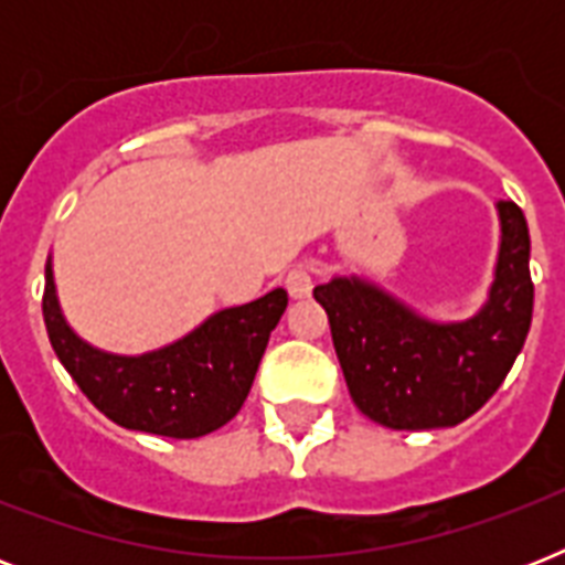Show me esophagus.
Returning <instances> with one entry per match:
<instances>
[{
    "label": "esophagus",
    "mask_w": 565,
    "mask_h": 565,
    "mask_svg": "<svg viewBox=\"0 0 565 565\" xmlns=\"http://www.w3.org/2000/svg\"><path fill=\"white\" fill-rule=\"evenodd\" d=\"M284 287H287L292 299H308L310 292H313V275L308 269H290L287 278H284Z\"/></svg>",
    "instance_id": "34e87169"
}]
</instances>
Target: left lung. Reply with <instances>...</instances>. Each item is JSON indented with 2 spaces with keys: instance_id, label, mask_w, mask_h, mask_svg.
Masks as SVG:
<instances>
[{
  "instance_id": "left-lung-1",
  "label": "left lung",
  "mask_w": 565,
  "mask_h": 565,
  "mask_svg": "<svg viewBox=\"0 0 565 565\" xmlns=\"http://www.w3.org/2000/svg\"><path fill=\"white\" fill-rule=\"evenodd\" d=\"M495 211L492 284L469 319L425 317L361 275H334L313 290L331 322L352 402L377 425L430 430L469 419L522 352L534 313L531 234L516 202L501 199Z\"/></svg>"
}]
</instances>
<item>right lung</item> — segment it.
Wrapping results in <instances>:
<instances>
[{
    "label": "right lung",
    "instance_id": "1",
    "mask_svg": "<svg viewBox=\"0 0 565 565\" xmlns=\"http://www.w3.org/2000/svg\"><path fill=\"white\" fill-rule=\"evenodd\" d=\"M284 310L287 290L275 287L248 305L216 310L154 352L114 354L66 322L46 260L43 319L57 361L110 422L158 437H204L237 416Z\"/></svg>",
    "mask_w": 565,
    "mask_h": 565
}]
</instances>
